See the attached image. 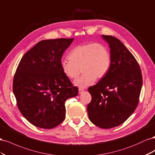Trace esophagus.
Returning <instances> with one entry per match:
<instances>
[{
  "mask_svg": "<svg viewBox=\"0 0 155 155\" xmlns=\"http://www.w3.org/2000/svg\"><path fill=\"white\" fill-rule=\"evenodd\" d=\"M83 91H84V90L82 89V88H78V93L79 94H81V93H82Z\"/></svg>",
  "mask_w": 155,
  "mask_h": 155,
  "instance_id": "34e87169",
  "label": "esophagus"
}]
</instances>
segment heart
<instances>
[{
  "label": "heart",
  "instance_id": "obj_1",
  "mask_svg": "<svg viewBox=\"0 0 155 155\" xmlns=\"http://www.w3.org/2000/svg\"><path fill=\"white\" fill-rule=\"evenodd\" d=\"M69 60H63L60 67L63 73L70 79L84 74L74 84L78 87H86L97 79H102L109 72L112 64L111 53L104 44L90 42L73 48L68 55Z\"/></svg>",
  "mask_w": 155,
  "mask_h": 155
}]
</instances>
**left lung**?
<instances>
[{
    "label": "left lung",
    "instance_id": "left-lung-1",
    "mask_svg": "<svg viewBox=\"0 0 155 155\" xmlns=\"http://www.w3.org/2000/svg\"><path fill=\"white\" fill-rule=\"evenodd\" d=\"M110 48L112 64L109 72L88 88L91 101L88 117L96 126L110 129L120 125L134 112L139 103L142 74L138 61L121 41L103 35Z\"/></svg>",
    "mask_w": 155,
    "mask_h": 155
}]
</instances>
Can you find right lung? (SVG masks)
I'll use <instances>...</instances> for the list:
<instances>
[{
    "label": "right lung",
    "instance_id": "1",
    "mask_svg": "<svg viewBox=\"0 0 155 155\" xmlns=\"http://www.w3.org/2000/svg\"><path fill=\"white\" fill-rule=\"evenodd\" d=\"M73 38L47 39L25 53L17 66L13 91L22 115L33 125L52 129L65 117V103L78 87L63 73V53Z\"/></svg>",
    "mask_w": 155,
    "mask_h": 155
}]
</instances>
